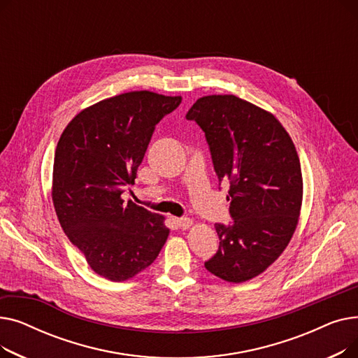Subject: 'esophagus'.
<instances>
[{
  "label": "esophagus",
  "instance_id": "esophagus-1",
  "mask_svg": "<svg viewBox=\"0 0 358 358\" xmlns=\"http://www.w3.org/2000/svg\"><path fill=\"white\" fill-rule=\"evenodd\" d=\"M176 223H177V227L180 228V229H189L192 224H193V222H192V219H189V217H177L176 219Z\"/></svg>",
  "mask_w": 358,
  "mask_h": 358
}]
</instances>
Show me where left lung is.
Here are the masks:
<instances>
[{
	"instance_id": "1",
	"label": "left lung",
	"mask_w": 358,
	"mask_h": 358,
	"mask_svg": "<svg viewBox=\"0 0 358 358\" xmlns=\"http://www.w3.org/2000/svg\"><path fill=\"white\" fill-rule=\"evenodd\" d=\"M204 131L219 182L229 181L232 223H216L217 252L204 262L229 283L264 271L290 242L302 208L296 148L281 123L236 96L199 99L185 115Z\"/></svg>"
}]
</instances>
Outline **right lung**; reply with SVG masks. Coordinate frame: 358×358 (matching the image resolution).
Segmentation results:
<instances>
[{
    "label": "right lung",
    "mask_w": 358,
    "mask_h": 358,
    "mask_svg": "<svg viewBox=\"0 0 358 358\" xmlns=\"http://www.w3.org/2000/svg\"><path fill=\"white\" fill-rule=\"evenodd\" d=\"M181 97L131 91L103 100L75 116L55 150L52 200L69 241L90 267L111 281H124L158 257L169 229L164 217L131 200L155 126Z\"/></svg>",
    "instance_id": "1"
}]
</instances>
